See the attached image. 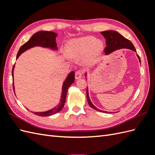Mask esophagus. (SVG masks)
I'll use <instances>...</instances> for the list:
<instances>
[{"mask_svg": "<svg viewBox=\"0 0 155 155\" xmlns=\"http://www.w3.org/2000/svg\"><path fill=\"white\" fill-rule=\"evenodd\" d=\"M83 73L81 70H78V71L76 72V74H75V78H76V79H80L83 76Z\"/></svg>", "mask_w": 155, "mask_h": 155, "instance_id": "obj_1", "label": "esophagus"}]
</instances>
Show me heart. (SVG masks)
<instances>
[{"mask_svg":"<svg viewBox=\"0 0 155 155\" xmlns=\"http://www.w3.org/2000/svg\"><path fill=\"white\" fill-rule=\"evenodd\" d=\"M104 44L92 36L72 39L65 46V53L70 59H79L86 55L88 61H94L100 55Z\"/></svg>","mask_w":155,"mask_h":155,"instance_id":"obj_1","label":"heart"}]
</instances>
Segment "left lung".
Returning a JSON list of instances; mask_svg holds the SVG:
<instances>
[{"label": "left lung", "mask_w": 155, "mask_h": 155, "mask_svg": "<svg viewBox=\"0 0 155 155\" xmlns=\"http://www.w3.org/2000/svg\"><path fill=\"white\" fill-rule=\"evenodd\" d=\"M101 34L105 37L106 40L107 46L105 48V54L106 55L110 54V53L112 52V51L120 48H128L131 50H133L134 51H135V52L137 51H136V49L134 48L133 44L131 43L129 40L125 38L124 36H122L120 34H119L118 32H116L113 30H108V31H101ZM137 57L139 59L140 62L141 63V61H140L138 55H137ZM85 76H87V73H85ZM87 97L88 104L92 108V109L99 112L108 113L107 111H104V110L97 109V107H96L92 104V103L91 102L90 97H89V96H88V88H87Z\"/></svg>", "instance_id": "left-lung-1"}]
</instances>
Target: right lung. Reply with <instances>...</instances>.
I'll return each instance as SVG.
<instances>
[{
	"instance_id": "add662e5",
	"label": "right lung",
	"mask_w": 155,
	"mask_h": 155,
	"mask_svg": "<svg viewBox=\"0 0 155 155\" xmlns=\"http://www.w3.org/2000/svg\"><path fill=\"white\" fill-rule=\"evenodd\" d=\"M57 36H58V34L53 31H40L35 33V34L29 39L28 41H27L26 43H25L20 48L19 50H18L17 53L16 59H17L18 57H19V55L26 50H28L31 48L35 47V46H41V47L48 48L54 50H58L57 43H56L55 42V39ZM14 67H15V64L13 65V69H12L13 78ZM74 80H75V74L74 71H72L68 75V76L67 77L66 79H65V81L63 84L62 94H61V100L59 104L56 107H54L53 109H51L49 110L45 111V112H33V113L35 114V115L40 116H51V115L58 113V112H59L63 108L65 101H66V97H67L68 89L70 87V86L71 85L72 83H74ZM13 88L14 93H15V88H14L13 81Z\"/></svg>"
}]
</instances>
